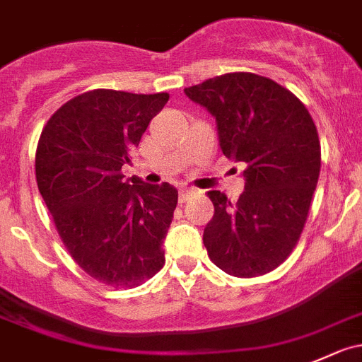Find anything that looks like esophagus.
Here are the masks:
<instances>
[{"label": "esophagus", "instance_id": "34e87169", "mask_svg": "<svg viewBox=\"0 0 362 362\" xmlns=\"http://www.w3.org/2000/svg\"><path fill=\"white\" fill-rule=\"evenodd\" d=\"M192 194H194V189H191V187H182V189H180V194H178V199H180V203H185L189 198H191Z\"/></svg>", "mask_w": 362, "mask_h": 362}]
</instances>
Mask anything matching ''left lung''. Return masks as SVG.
Listing matches in <instances>:
<instances>
[{
	"instance_id": "8db88e82",
	"label": "left lung",
	"mask_w": 362,
	"mask_h": 362,
	"mask_svg": "<svg viewBox=\"0 0 362 362\" xmlns=\"http://www.w3.org/2000/svg\"><path fill=\"white\" fill-rule=\"evenodd\" d=\"M184 92L216 118L224 156L247 166L237 203L209 192V258L237 278L267 274L288 258L306 224L320 175L313 118L290 90L258 74H224Z\"/></svg>"
}]
</instances>
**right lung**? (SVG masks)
<instances>
[{
    "label": "right lung",
    "instance_id": "right-lung-1",
    "mask_svg": "<svg viewBox=\"0 0 362 362\" xmlns=\"http://www.w3.org/2000/svg\"><path fill=\"white\" fill-rule=\"evenodd\" d=\"M168 99L92 90L63 104L38 139V191L74 262L104 285L134 288L164 265L178 191L124 180L122 166Z\"/></svg>",
    "mask_w": 362,
    "mask_h": 362
}]
</instances>
